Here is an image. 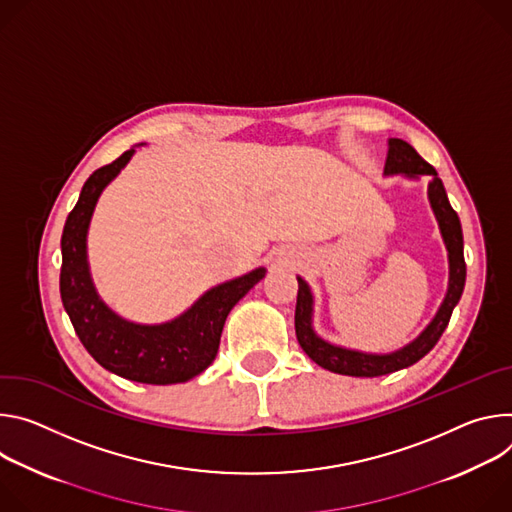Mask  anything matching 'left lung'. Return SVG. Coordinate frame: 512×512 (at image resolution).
Returning <instances> with one entry per match:
<instances>
[{"mask_svg":"<svg viewBox=\"0 0 512 512\" xmlns=\"http://www.w3.org/2000/svg\"><path fill=\"white\" fill-rule=\"evenodd\" d=\"M386 175H407L411 179L417 177H431L429 183V201L435 211V217L439 221V230L443 236V242L449 252V287L447 295L443 299V305L439 307L435 319L429 323V327L415 339L407 348L376 356V354H362L354 350H344L323 342L311 329V291L303 278L299 280V293H297V307H295V331L297 339L303 348V352L321 368L346 374V376H362V378H374L382 374H390L401 368H407L415 362H419L425 354L433 350V346L439 342L441 333L445 331L449 317L453 313V307L458 305L464 285H466V260H464V236H462V223L458 213L449 205L445 187L441 179L437 177V170L425 162L419 152L405 140L392 138L388 140V158L384 166Z\"/></svg>","mask_w":512,"mask_h":512,"instance_id":"1","label":"left lung"}]
</instances>
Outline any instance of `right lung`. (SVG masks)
I'll return each instance as SVG.
<instances>
[{
	"instance_id": "right-lung-1",
	"label": "right lung",
	"mask_w": 512,
	"mask_h": 512,
	"mask_svg": "<svg viewBox=\"0 0 512 512\" xmlns=\"http://www.w3.org/2000/svg\"><path fill=\"white\" fill-rule=\"evenodd\" d=\"M134 150L97 168L85 181L79 201L65 221L61 238V299L85 350L105 370L142 384H177L201 374L219 350L227 313L264 276L256 268L207 291L187 313L162 325L128 323L97 297L87 268V227L105 185L116 177Z\"/></svg>"
}]
</instances>
